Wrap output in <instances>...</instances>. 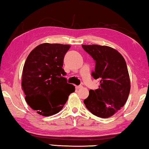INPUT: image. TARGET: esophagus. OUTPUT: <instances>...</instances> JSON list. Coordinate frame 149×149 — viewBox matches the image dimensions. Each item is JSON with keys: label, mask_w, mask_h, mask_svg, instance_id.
<instances>
[{"label": "esophagus", "mask_w": 149, "mask_h": 149, "mask_svg": "<svg viewBox=\"0 0 149 149\" xmlns=\"http://www.w3.org/2000/svg\"><path fill=\"white\" fill-rule=\"evenodd\" d=\"M81 88H83V86H82V85H79V86H76V89H81Z\"/></svg>", "instance_id": "esophagus-1"}]
</instances>
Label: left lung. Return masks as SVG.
Masks as SVG:
<instances>
[{
    "mask_svg": "<svg viewBox=\"0 0 149 149\" xmlns=\"http://www.w3.org/2000/svg\"><path fill=\"white\" fill-rule=\"evenodd\" d=\"M82 47L95 61L92 76L100 80L99 89H91L84 103L93 115L103 118L111 117L124 106L130 93L126 62L121 54L111 47L100 45H82Z\"/></svg>",
    "mask_w": 149,
    "mask_h": 149,
    "instance_id": "1",
    "label": "left lung"
}]
</instances>
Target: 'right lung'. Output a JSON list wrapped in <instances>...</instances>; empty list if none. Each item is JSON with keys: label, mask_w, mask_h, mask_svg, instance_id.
<instances>
[{"label": "right lung", "mask_w": 149, "mask_h": 149, "mask_svg": "<svg viewBox=\"0 0 149 149\" xmlns=\"http://www.w3.org/2000/svg\"><path fill=\"white\" fill-rule=\"evenodd\" d=\"M70 45L44 43L36 47L23 69L22 89L27 104L44 116L61 110L75 87L64 77V57Z\"/></svg>", "instance_id": "obj_1"}]
</instances>
